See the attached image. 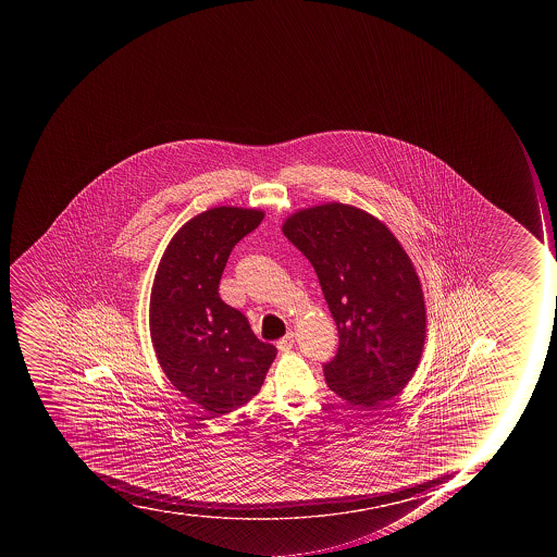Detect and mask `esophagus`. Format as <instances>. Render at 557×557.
I'll use <instances>...</instances> for the list:
<instances>
[{
    "label": "esophagus",
    "instance_id": "1",
    "mask_svg": "<svg viewBox=\"0 0 557 557\" xmlns=\"http://www.w3.org/2000/svg\"><path fill=\"white\" fill-rule=\"evenodd\" d=\"M293 346H294V334L293 333L285 334V336L282 337V339H278V342H276V348H278V350H281V351H289L290 348H293Z\"/></svg>",
    "mask_w": 557,
    "mask_h": 557
}]
</instances>
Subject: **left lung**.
<instances>
[{
    "label": "left lung",
    "instance_id": "1",
    "mask_svg": "<svg viewBox=\"0 0 557 557\" xmlns=\"http://www.w3.org/2000/svg\"><path fill=\"white\" fill-rule=\"evenodd\" d=\"M319 276L339 346L329 388L374 406L400 394L425 345L426 313L411 259L385 224L345 203L296 212L282 226Z\"/></svg>",
    "mask_w": 557,
    "mask_h": 557
}]
</instances>
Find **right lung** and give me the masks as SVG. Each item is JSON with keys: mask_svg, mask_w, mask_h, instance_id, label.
I'll return each mask as SVG.
<instances>
[{"mask_svg": "<svg viewBox=\"0 0 557 557\" xmlns=\"http://www.w3.org/2000/svg\"><path fill=\"white\" fill-rule=\"evenodd\" d=\"M255 209L214 207L175 233L154 275L149 329L172 385L221 417L263 385L276 348L256 337L247 317L220 298L233 247L263 221Z\"/></svg>", "mask_w": 557, "mask_h": 557, "instance_id": "right-lung-1", "label": "right lung"}]
</instances>
